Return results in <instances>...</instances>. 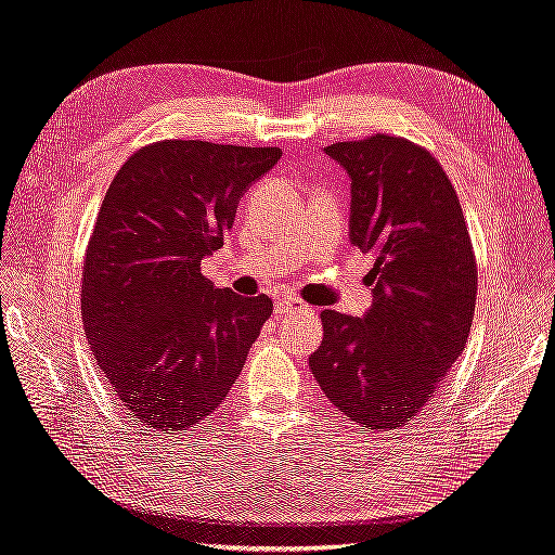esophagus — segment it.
I'll return each mask as SVG.
<instances>
[{
  "instance_id": "1",
  "label": "esophagus",
  "mask_w": 555,
  "mask_h": 555,
  "mask_svg": "<svg viewBox=\"0 0 555 555\" xmlns=\"http://www.w3.org/2000/svg\"><path fill=\"white\" fill-rule=\"evenodd\" d=\"M312 312V307L305 305L298 298H291V295H283V298L276 300V314L281 317H293V314H309Z\"/></svg>"
}]
</instances>
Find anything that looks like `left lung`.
Instances as JSON below:
<instances>
[{"label": "left lung", "mask_w": 555, "mask_h": 555, "mask_svg": "<svg viewBox=\"0 0 555 555\" xmlns=\"http://www.w3.org/2000/svg\"><path fill=\"white\" fill-rule=\"evenodd\" d=\"M324 151L352 179L350 238L376 264L366 317L324 309V340L309 366L345 416L395 430L440 392L468 340L473 241L454 184L428 149L378 132Z\"/></svg>", "instance_id": "obj_1"}]
</instances>
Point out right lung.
Wrapping results in <instances>:
<instances>
[{"instance_id": "add662e5", "label": "right lung", "mask_w": 555, "mask_h": 555, "mask_svg": "<svg viewBox=\"0 0 555 555\" xmlns=\"http://www.w3.org/2000/svg\"><path fill=\"white\" fill-rule=\"evenodd\" d=\"M276 146L163 139L122 163L82 262V324L130 416L186 430L229 395L274 305L215 288L201 272Z\"/></svg>"}]
</instances>
